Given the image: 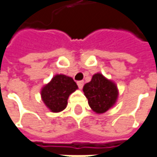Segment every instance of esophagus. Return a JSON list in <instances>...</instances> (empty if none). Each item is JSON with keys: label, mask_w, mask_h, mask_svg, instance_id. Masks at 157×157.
<instances>
[{"label": "esophagus", "mask_w": 157, "mask_h": 157, "mask_svg": "<svg viewBox=\"0 0 157 157\" xmlns=\"http://www.w3.org/2000/svg\"><path fill=\"white\" fill-rule=\"evenodd\" d=\"M77 85H78L79 88L82 89L83 87V85H84V82H83V81H78V82H77Z\"/></svg>", "instance_id": "1"}]
</instances>
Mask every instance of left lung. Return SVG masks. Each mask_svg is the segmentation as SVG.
<instances>
[{"label": "left lung", "mask_w": 157, "mask_h": 157, "mask_svg": "<svg viewBox=\"0 0 157 157\" xmlns=\"http://www.w3.org/2000/svg\"><path fill=\"white\" fill-rule=\"evenodd\" d=\"M83 92L89 106L97 113L106 112L114 105L118 98L116 85L101 74L94 75L91 82L84 85Z\"/></svg>", "instance_id": "obj_1"}]
</instances>
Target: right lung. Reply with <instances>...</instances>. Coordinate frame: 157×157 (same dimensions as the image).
Segmentation results:
<instances>
[{"label":"right lung","mask_w":157,"mask_h":157,"mask_svg":"<svg viewBox=\"0 0 157 157\" xmlns=\"http://www.w3.org/2000/svg\"><path fill=\"white\" fill-rule=\"evenodd\" d=\"M78 88L74 80L64 75H56L42 88L41 96L49 109L58 113L65 109L70 94Z\"/></svg>","instance_id":"right-lung-1"}]
</instances>
